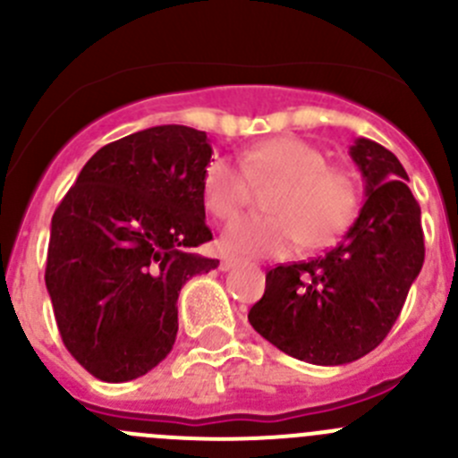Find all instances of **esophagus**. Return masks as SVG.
I'll return each instance as SVG.
<instances>
[{
	"label": "esophagus",
	"instance_id": "esophagus-1",
	"mask_svg": "<svg viewBox=\"0 0 458 458\" xmlns=\"http://www.w3.org/2000/svg\"><path fill=\"white\" fill-rule=\"evenodd\" d=\"M237 266V259L234 257H221V263H219V270H224V272H228L230 267H234Z\"/></svg>",
	"mask_w": 458,
	"mask_h": 458
}]
</instances>
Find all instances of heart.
<instances>
[{
    "label": "heart",
    "instance_id": "obj_1",
    "mask_svg": "<svg viewBox=\"0 0 458 458\" xmlns=\"http://www.w3.org/2000/svg\"><path fill=\"white\" fill-rule=\"evenodd\" d=\"M252 182L275 186L266 192L267 215H246L221 233V248L233 255H288L306 243L335 242L357 212V191L344 173L327 165L310 143L279 137L242 152L237 161L216 157L203 170L201 199L216 219H233L252 192Z\"/></svg>",
    "mask_w": 458,
    "mask_h": 458
}]
</instances>
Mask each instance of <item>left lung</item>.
I'll list each match as a JSON object with an SVG mask.
<instances>
[{
  "mask_svg": "<svg viewBox=\"0 0 458 458\" xmlns=\"http://www.w3.org/2000/svg\"><path fill=\"white\" fill-rule=\"evenodd\" d=\"M350 157L366 182L354 224L323 257L272 267L248 312L263 339L315 366H344L372 352L401 315L426 257L421 208L401 161L366 137L354 140Z\"/></svg>",
  "mask_w": 458,
  "mask_h": 458,
  "instance_id": "obj_1",
  "label": "left lung"
}]
</instances>
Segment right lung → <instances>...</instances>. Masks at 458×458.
Returning <instances> with one entry per match:
<instances>
[{
  "label": "right lung",
  "instance_id": "obj_1",
  "mask_svg": "<svg viewBox=\"0 0 458 458\" xmlns=\"http://www.w3.org/2000/svg\"><path fill=\"white\" fill-rule=\"evenodd\" d=\"M203 131L152 126L99 148L50 224L46 288L68 352L92 377L132 381L177 339L182 285L219 266L201 199Z\"/></svg>",
  "mask_w": 458,
  "mask_h": 458
}]
</instances>
